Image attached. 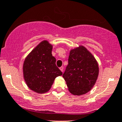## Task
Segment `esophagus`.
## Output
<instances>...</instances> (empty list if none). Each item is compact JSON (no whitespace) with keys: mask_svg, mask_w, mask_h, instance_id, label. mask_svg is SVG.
<instances>
[{"mask_svg":"<svg viewBox=\"0 0 122 122\" xmlns=\"http://www.w3.org/2000/svg\"><path fill=\"white\" fill-rule=\"evenodd\" d=\"M60 70H61V71H62V72H63V71H64V67H61L60 68Z\"/></svg>","mask_w":122,"mask_h":122,"instance_id":"obj_1","label":"esophagus"}]
</instances>
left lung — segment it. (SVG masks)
Wrapping results in <instances>:
<instances>
[{
  "mask_svg": "<svg viewBox=\"0 0 122 122\" xmlns=\"http://www.w3.org/2000/svg\"><path fill=\"white\" fill-rule=\"evenodd\" d=\"M99 73L97 61L85 46L80 45L70 50L68 65L62 77L71 94L81 96L89 92Z\"/></svg>",
  "mask_w": 122,
  "mask_h": 122,
  "instance_id": "8db88e82",
  "label": "left lung"
}]
</instances>
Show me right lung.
Masks as SVG:
<instances>
[{
  "mask_svg": "<svg viewBox=\"0 0 122 122\" xmlns=\"http://www.w3.org/2000/svg\"><path fill=\"white\" fill-rule=\"evenodd\" d=\"M52 47L47 40L42 41L24 60L23 78L27 86L35 93L43 94L48 92L55 78L62 74L55 64Z\"/></svg>",
  "mask_w": 122,
  "mask_h": 122,
  "instance_id": "right-lung-1",
  "label": "right lung"
}]
</instances>
